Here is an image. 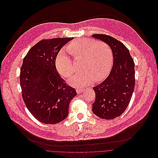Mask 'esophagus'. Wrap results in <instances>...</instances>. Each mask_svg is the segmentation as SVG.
Returning <instances> with one entry per match:
<instances>
[{
	"label": "esophagus",
	"mask_w": 158,
	"mask_h": 158,
	"mask_svg": "<svg viewBox=\"0 0 158 158\" xmlns=\"http://www.w3.org/2000/svg\"><path fill=\"white\" fill-rule=\"evenodd\" d=\"M83 91V90L82 88H77V92L78 93H81Z\"/></svg>",
	"instance_id": "1"
}]
</instances>
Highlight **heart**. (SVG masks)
<instances>
[{
  "label": "heart",
  "instance_id": "obj_1",
  "mask_svg": "<svg viewBox=\"0 0 158 158\" xmlns=\"http://www.w3.org/2000/svg\"><path fill=\"white\" fill-rule=\"evenodd\" d=\"M66 49L75 60H82L81 69L84 70L69 79L68 82L71 86L81 88L93 81H100L109 73L113 53L107 44L80 38L70 42ZM55 64L57 70L64 77H70L75 71L72 61L64 51L57 56Z\"/></svg>",
  "mask_w": 158,
  "mask_h": 158
}]
</instances>
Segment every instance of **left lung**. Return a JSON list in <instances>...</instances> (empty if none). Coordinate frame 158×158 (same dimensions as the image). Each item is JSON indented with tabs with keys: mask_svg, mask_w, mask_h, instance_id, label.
Masks as SVG:
<instances>
[{
	"mask_svg": "<svg viewBox=\"0 0 158 158\" xmlns=\"http://www.w3.org/2000/svg\"><path fill=\"white\" fill-rule=\"evenodd\" d=\"M107 44L113 52V65L108 77L93 88L95 102L92 111L104 119L120 116L128 107L135 85V63L129 50L116 39L103 34L92 35Z\"/></svg>",
	"mask_w": 158,
	"mask_h": 158,
	"instance_id": "obj_1",
	"label": "left lung"
}]
</instances>
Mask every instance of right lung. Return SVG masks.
Returning <instances> with one entry per match:
<instances>
[{
	"label": "right lung",
	"instance_id": "add662e5",
	"mask_svg": "<svg viewBox=\"0 0 158 158\" xmlns=\"http://www.w3.org/2000/svg\"><path fill=\"white\" fill-rule=\"evenodd\" d=\"M74 38L42 40L31 47L23 60L20 83L26 107L45 124H56L69 115L71 100L77 95L67 85L56 66L61 48Z\"/></svg>",
	"mask_w": 158,
	"mask_h": 158
}]
</instances>
